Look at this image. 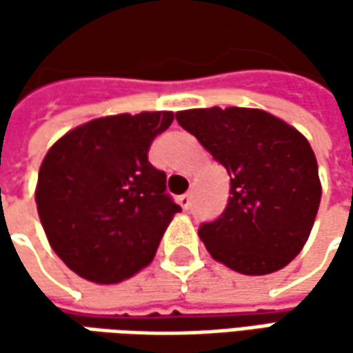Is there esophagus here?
<instances>
[{"label": "esophagus", "mask_w": 353, "mask_h": 353, "mask_svg": "<svg viewBox=\"0 0 353 353\" xmlns=\"http://www.w3.org/2000/svg\"><path fill=\"white\" fill-rule=\"evenodd\" d=\"M179 202H181V206H183L184 210H188L190 208V204H192V194L190 192H186L183 196H179Z\"/></svg>", "instance_id": "esophagus-1"}]
</instances>
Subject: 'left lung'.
Instances as JSON below:
<instances>
[{
	"instance_id": "obj_1",
	"label": "left lung",
	"mask_w": 353,
	"mask_h": 353,
	"mask_svg": "<svg viewBox=\"0 0 353 353\" xmlns=\"http://www.w3.org/2000/svg\"><path fill=\"white\" fill-rule=\"evenodd\" d=\"M230 174V200L198 234L210 255L243 275L283 269L303 250L320 206L319 165L305 137L263 110L176 114Z\"/></svg>"
}]
</instances>
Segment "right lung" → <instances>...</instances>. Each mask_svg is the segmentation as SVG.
<instances>
[{"label":"right lung","instance_id":"1","mask_svg":"<svg viewBox=\"0 0 353 353\" xmlns=\"http://www.w3.org/2000/svg\"><path fill=\"white\" fill-rule=\"evenodd\" d=\"M172 119V112L100 117L48 149L37 210L52 250L80 277L112 285L155 257L181 206L147 153Z\"/></svg>","mask_w":353,"mask_h":353}]
</instances>
